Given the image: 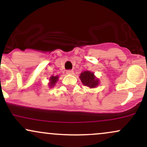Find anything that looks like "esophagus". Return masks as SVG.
I'll list each match as a JSON object with an SVG mask.
<instances>
[{
    "instance_id": "34e87169",
    "label": "esophagus",
    "mask_w": 147,
    "mask_h": 147,
    "mask_svg": "<svg viewBox=\"0 0 147 147\" xmlns=\"http://www.w3.org/2000/svg\"><path fill=\"white\" fill-rule=\"evenodd\" d=\"M73 72H74V71L72 70H68L66 71V73L68 74V75H72V74H73Z\"/></svg>"
}]
</instances>
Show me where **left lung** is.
I'll use <instances>...</instances> for the list:
<instances>
[{"instance_id":"obj_1","label":"left lung","mask_w":147,"mask_h":147,"mask_svg":"<svg viewBox=\"0 0 147 147\" xmlns=\"http://www.w3.org/2000/svg\"><path fill=\"white\" fill-rule=\"evenodd\" d=\"M79 77L84 85L90 88H95L99 84V80L95 78L93 72L89 71L82 72Z\"/></svg>"}]
</instances>
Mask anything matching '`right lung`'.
Instances as JSON below:
<instances>
[{"label": "right lung", "instance_id": "obj_1", "mask_svg": "<svg viewBox=\"0 0 147 147\" xmlns=\"http://www.w3.org/2000/svg\"><path fill=\"white\" fill-rule=\"evenodd\" d=\"M58 78L59 77H57V76H56V77H55V76H52V77H50V84H49L50 87L54 86H55V84H56L57 80H58Z\"/></svg>", "mask_w": 147, "mask_h": 147}]
</instances>
